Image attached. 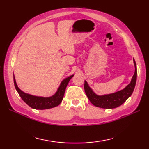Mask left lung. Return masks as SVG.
Segmentation results:
<instances>
[{
	"label": "left lung",
	"instance_id": "left-lung-1",
	"mask_svg": "<svg viewBox=\"0 0 149 149\" xmlns=\"http://www.w3.org/2000/svg\"><path fill=\"white\" fill-rule=\"evenodd\" d=\"M134 61L135 72L132 76L131 83H129L124 89L117 91L116 93L104 95H97L88 86L87 82L84 81V91L86 95L95 106L101 107L104 109H113L121 106L125 102L126 100L130 97L133 92L137 77V69L136 62Z\"/></svg>",
	"mask_w": 149,
	"mask_h": 149
}]
</instances>
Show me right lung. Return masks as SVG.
Wrapping results in <instances>:
<instances>
[{"label":"right lung","mask_w":149,"mask_h":149,"mask_svg":"<svg viewBox=\"0 0 149 149\" xmlns=\"http://www.w3.org/2000/svg\"><path fill=\"white\" fill-rule=\"evenodd\" d=\"M74 75H72L70 76L65 79L63 80L58 91L56 93L50 97H37V96H33L31 95L27 94L24 93L20 90L17 86V84L16 83V81L15 77L14 79V84L16 90L18 91L19 95L20 96L22 99L25 102H26L28 106H29L35 109H50L56 106H58L59 104L61 102V101L63 99V96H64L65 91L66 90V88L67 86V84L68 83L69 81L71 79Z\"/></svg>","instance_id":"add662e5"}]
</instances>
